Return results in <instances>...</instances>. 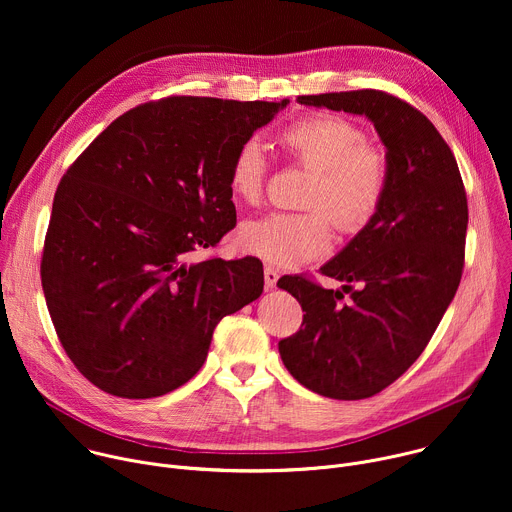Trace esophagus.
<instances>
[{"mask_svg": "<svg viewBox=\"0 0 512 512\" xmlns=\"http://www.w3.org/2000/svg\"><path fill=\"white\" fill-rule=\"evenodd\" d=\"M263 275H265V287H267V289H273V287L277 285V279H279L277 269H275V267H271V265H267Z\"/></svg>", "mask_w": 512, "mask_h": 512, "instance_id": "obj_1", "label": "esophagus"}]
</instances>
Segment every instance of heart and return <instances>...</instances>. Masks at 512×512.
I'll return each mask as SVG.
<instances>
[{"mask_svg":"<svg viewBox=\"0 0 512 512\" xmlns=\"http://www.w3.org/2000/svg\"><path fill=\"white\" fill-rule=\"evenodd\" d=\"M277 143L285 158L310 170L304 192L306 212H273L249 221L239 245L249 255L279 267H298L330 253L336 227L354 235L367 229L383 206L389 188V158L364 139L354 121L316 113L283 127ZM269 162L257 139H245L229 168L235 198L257 204L263 198Z\"/></svg>","mask_w":512,"mask_h":512,"instance_id":"b5f03b06","label":"heart"}]
</instances>
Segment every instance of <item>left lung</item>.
<instances>
[{
	"instance_id": "obj_1",
	"label": "left lung",
	"mask_w": 512,
	"mask_h": 512,
	"mask_svg": "<svg viewBox=\"0 0 512 512\" xmlns=\"http://www.w3.org/2000/svg\"><path fill=\"white\" fill-rule=\"evenodd\" d=\"M298 101L369 117L387 148L389 188L381 210L320 269L358 287L334 291L306 275L277 281L306 312L302 328L279 340L291 377L330 399H367L419 358L456 296L468 229L466 190L450 145L407 101L377 89ZM344 293L351 294L348 303Z\"/></svg>"
}]
</instances>
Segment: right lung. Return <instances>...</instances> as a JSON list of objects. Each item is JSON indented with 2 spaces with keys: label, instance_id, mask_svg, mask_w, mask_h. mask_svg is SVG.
Here are the masks:
<instances>
[{
  "label": "right lung",
  "instance_id": "obj_1",
  "mask_svg": "<svg viewBox=\"0 0 512 512\" xmlns=\"http://www.w3.org/2000/svg\"><path fill=\"white\" fill-rule=\"evenodd\" d=\"M289 101L164 97L117 117L62 176L40 275L79 373L123 399L188 383L225 316L257 300L255 257L194 259L235 225L239 145Z\"/></svg>",
  "mask_w": 512,
  "mask_h": 512
}]
</instances>
